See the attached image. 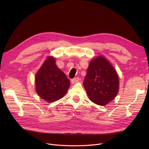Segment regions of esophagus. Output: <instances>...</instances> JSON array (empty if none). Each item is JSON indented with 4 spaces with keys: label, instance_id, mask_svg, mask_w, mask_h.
<instances>
[{
    "label": "esophagus",
    "instance_id": "1",
    "mask_svg": "<svg viewBox=\"0 0 149 149\" xmlns=\"http://www.w3.org/2000/svg\"><path fill=\"white\" fill-rule=\"evenodd\" d=\"M79 77H77V78H74V79H73L72 80H71V82L72 84H75V83H77V82H79Z\"/></svg>",
    "mask_w": 149,
    "mask_h": 149
}]
</instances>
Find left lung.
Returning <instances> with one entry per match:
<instances>
[{
	"label": "left lung",
	"instance_id": "obj_1",
	"mask_svg": "<svg viewBox=\"0 0 149 149\" xmlns=\"http://www.w3.org/2000/svg\"><path fill=\"white\" fill-rule=\"evenodd\" d=\"M83 86L93 103L105 106L118 92V76L111 63L105 57L98 56L90 62Z\"/></svg>",
	"mask_w": 149,
	"mask_h": 149
}]
</instances>
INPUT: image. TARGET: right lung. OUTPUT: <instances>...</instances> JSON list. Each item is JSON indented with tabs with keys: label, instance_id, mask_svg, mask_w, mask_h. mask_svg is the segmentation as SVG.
<instances>
[{
	"label": "right lung",
	"instance_id": "1",
	"mask_svg": "<svg viewBox=\"0 0 149 149\" xmlns=\"http://www.w3.org/2000/svg\"><path fill=\"white\" fill-rule=\"evenodd\" d=\"M55 58L48 57L36 74V92L38 96L52 103L66 94L70 81L56 66Z\"/></svg>",
	"mask_w": 149,
	"mask_h": 149
}]
</instances>
